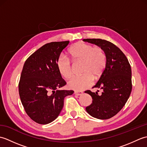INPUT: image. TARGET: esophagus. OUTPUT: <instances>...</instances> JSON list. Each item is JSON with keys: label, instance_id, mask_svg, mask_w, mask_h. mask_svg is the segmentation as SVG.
Segmentation results:
<instances>
[{"label": "esophagus", "instance_id": "obj_1", "mask_svg": "<svg viewBox=\"0 0 147 147\" xmlns=\"http://www.w3.org/2000/svg\"><path fill=\"white\" fill-rule=\"evenodd\" d=\"M74 94H75V95H83V92H81V91H80V92L75 91V92H74Z\"/></svg>", "mask_w": 147, "mask_h": 147}]
</instances>
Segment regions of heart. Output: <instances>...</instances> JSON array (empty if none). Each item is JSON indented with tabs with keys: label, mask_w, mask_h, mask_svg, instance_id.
<instances>
[{
	"label": "heart",
	"mask_w": 147,
	"mask_h": 147,
	"mask_svg": "<svg viewBox=\"0 0 147 147\" xmlns=\"http://www.w3.org/2000/svg\"><path fill=\"white\" fill-rule=\"evenodd\" d=\"M69 54L75 61H82V75L72 78L68 82L70 88L81 91L89 88L93 82V77L98 79L104 72L107 57L105 52L100 47H93L84 42H78L69 49ZM59 73L65 79L73 74L71 60L67 56L61 54L57 61Z\"/></svg>",
	"instance_id": "heart-1"
}]
</instances>
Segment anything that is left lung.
I'll return each instance as SVG.
<instances>
[{
  "label": "left lung",
  "mask_w": 147,
  "mask_h": 147,
  "mask_svg": "<svg viewBox=\"0 0 147 147\" xmlns=\"http://www.w3.org/2000/svg\"><path fill=\"white\" fill-rule=\"evenodd\" d=\"M83 41L98 45L107 57L105 69L93 88L102 89V94L86 90L92 104L86 111L92 117L107 119L116 115L125 105L132 90L131 69L126 55L119 48L105 40L87 38Z\"/></svg>",
  "instance_id": "obj_1"
}]
</instances>
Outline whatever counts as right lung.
I'll return each instance as SVG.
<instances>
[{
  "instance_id": "obj_1",
  "label": "right lung",
  "mask_w": 147,
  "mask_h": 147,
  "mask_svg": "<svg viewBox=\"0 0 147 147\" xmlns=\"http://www.w3.org/2000/svg\"><path fill=\"white\" fill-rule=\"evenodd\" d=\"M69 41L46 43L26 59L21 72L19 93L28 115L36 123L47 124L62 111L65 96L73 90H59L66 84L57 67V61Z\"/></svg>"
}]
</instances>
